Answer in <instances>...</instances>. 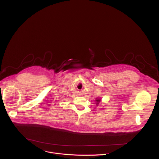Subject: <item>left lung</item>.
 I'll list each match as a JSON object with an SVG mask.
<instances>
[{"label": "left lung", "instance_id": "8db88e82", "mask_svg": "<svg viewBox=\"0 0 159 159\" xmlns=\"http://www.w3.org/2000/svg\"><path fill=\"white\" fill-rule=\"evenodd\" d=\"M101 99L100 98H96V106H98V104L101 102Z\"/></svg>", "mask_w": 159, "mask_h": 159}]
</instances>
